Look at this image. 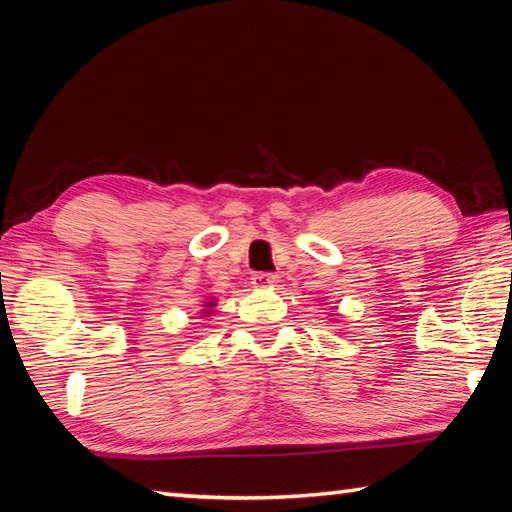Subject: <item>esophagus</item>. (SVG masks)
Returning <instances> with one entry per match:
<instances>
[{
  "label": "esophagus",
  "instance_id": "esophagus-1",
  "mask_svg": "<svg viewBox=\"0 0 512 512\" xmlns=\"http://www.w3.org/2000/svg\"><path fill=\"white\" fill-rule=\"evenodd\" d=\"M253 281H250V284H253L255 288H268V286H275L277 281H279V277L277 275H273V273H255L253 277H250Z\"/></svg>",
  "mask_w": 512,
  "mask_h": 512
}]
</instances>
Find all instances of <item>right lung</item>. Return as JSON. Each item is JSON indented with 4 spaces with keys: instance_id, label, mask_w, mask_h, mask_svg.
I'll return each instance as SVG.
<instances>
[{
    "instance_id": "1",
    "label": "right lung",
    "mask_w": 512,
    "mask_h": 512,
    "mask_svg": "<svg viewBox=\"0 0 512 512\" xmlns=\"http://www.w3.org/2000/svg\"><path fill=\"white\" fill-rule=\"evenodd\" d=\"M211 308H215V299H211V301H204L202 317H209V314H213V312H211Z\"/></svg>"
}]
</instances>
